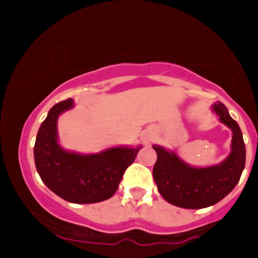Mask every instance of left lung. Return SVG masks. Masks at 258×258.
<instances>
[{
  "label": "left lung",
  "instance_id": "8db88e82",
  "mask_svg": "<svg viewBox=\"0 0 258 258\" xmlns=\"http://www.w3.org/2000/svg\"><path fill=\"white\" fill-rule=\"evenodd\" d=\"M211 110L218 121L232 132L231 150L221 163L210 167H192L175 151L153 146L157 154L153 176L162 197L172 206L184 209H202L223 200L237 184L245 165V144L239 125L221 102Z\"/></svg>",
  "mask_w": 258,
  "mask_h": 258
}]
</instances>
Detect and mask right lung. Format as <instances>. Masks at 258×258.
Returning a JSON list of instances; mask_svg holds the SVG:
<instances>
[{
    "label": "right lung",
    "instance_id": "right-lung-1",
    "mask_svg": "<svg viewBox=\"0 0 258 258\" xmlns=\"http://www.w3.org/2000/svg\"><path fill=\"white\" fill-rule=\"evenodd\" d=\"M74 107V100L68 98L49 110L36 136L35 165L44 184L61 199L76 204L102 202L116 192L142 146L112 147L96 154L63 149L58 143L57 119Z\"/></svg>",
    "mask_w": 258,
    "mask_h": 258
}]
</instances>
